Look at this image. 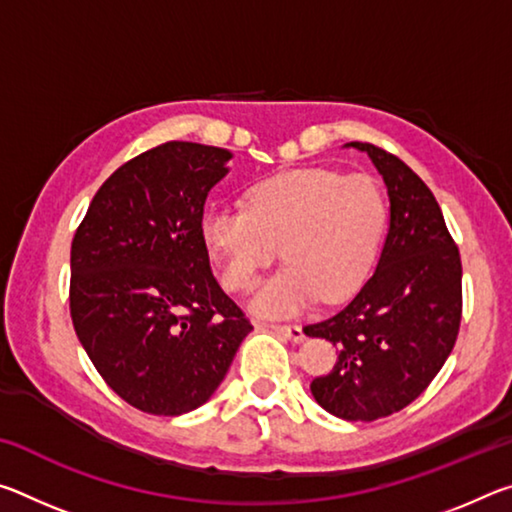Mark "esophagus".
<instances>
[{
    "label": "esophagus",
    "instance_id": "esophagus-1",
    "mask_svg": "<svg viewBox=\"0 0 512 512\" xmlns=\"http://www.w3.org/2000/svg\"><path fill=\"white\" fill-rule=\"evenodd\" d=\"M268 329H273L275 334H280L282 339H289L293 343H300L305 339V332H302L300 325H266Z\"/></svg>",
    "mask_w": 512,
    "mask_h": 512
}]
</instances>
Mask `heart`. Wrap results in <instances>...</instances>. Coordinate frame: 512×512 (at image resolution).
Here are the masks:
<instances>
[{
    "label": "heart",
    "mask_w": 512,
    "mask_h": 512,
    "mask_svg": "<svg viewBox=\"0 0 512 512\" xmlns=\"http://www.w3.org/2000/svg\"><path fill=\"white\" fill-rule=\"evenodd\" d=\"M386 221V196L370 176L311 167L257 180L239 210H207L201 237L235 293L253 291L282 248L289 264L250 307L284 318L318 298L334 305L354 296L377 262Z\"/></svg>",
    "instance_id": "1"
}]
</instances>
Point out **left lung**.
I'll return each mask as SVG.
<instances>
[{
	"label": "left lung",
	"instance_id": "8db88e82",
	"mask_svg": "<svg viewBox=\"0 0 512 512\" xmlns=\"http://www.w3.org/2000/svg\"><path fill=\"white\" fill-rule=\"evenodd\" d=\"M368 153L384 178L391 223L375 273L348 307L307 336L336 345L339 359L311 381V395L327 413L372 422L402 411L424 393L454 350L461 327V255L440 205L393 153L348 142Z\"/></svg>",
	"mask_w": 512,
	"mask_h": 512
}]
</instances>
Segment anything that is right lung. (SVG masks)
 Returning a JSON list of instances; mask_svg holds the SVG:
<instances>
[{"label": "right lung", "mask_w": 512, "mask_h": 512, "mask_svg": "<svg viewBox=\"0 0 512 512\" xmlns=\"http://www.w3.org/2000/svg\"><path fill=\"white\" fill-rule=\"evenodd\" d=\"M230 158L196 142L155 146L99 187L74 235L76 336L112 391L144 413L205 404L253 329L201 237L205 198Z\"/></svg>", "instance_id": "right-lung-1"}]
</instances>
